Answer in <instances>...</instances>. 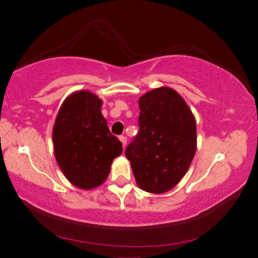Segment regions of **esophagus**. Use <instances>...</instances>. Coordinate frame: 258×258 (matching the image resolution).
<instances>
[{"label":"esophagus","instance_id":"obj_1","mask_svg":"<svg viewBox=\"0 0 258 258\" xmlns=\"http://www.w3.org/2000/svg\"><path fill=\"white\" fill-rule=\"evenodd\" d=\"M119 140H120L121 145H123V148H125L126 147V143H127V141H126V138L121 135V137H119Z\"/></svg>","mask_w":258,"mask_h":258}]
</instances>
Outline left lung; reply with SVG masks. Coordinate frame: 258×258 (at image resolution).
Listing matches in <instances>:
<instances>
[{
	"label": "left lung",
	"instance_id": "8db88e82",
	"mask_svg": "<svg viewBox=\"0 0 258 258\" xmlns=\"http://www.w3.org/2000/svg\"><path fill=\"white\" fill-rule=\"evenodd\" d=\"M140 131L125 151L140 189L164 194L189 169L197 150L191 109L175 90L157 87L139 99Z\"/></svg>",
	"mask_w": 258,
	"mask_h": 258
}]
</instances>
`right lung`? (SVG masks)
Wrapping results in <instances>:
<instances>
[{
    "label": "right lung",
    "instance_id": "1",
    "mask_svg": "<svg viewBox=\"0 0 258 258\" xmlns=\"http://www.w3.org/2000/svg\"><path fill=\"white\" fill-rule=\"evenodd\" d=\"M102 100L89 90L64 99L52 130L54 156L73 185L92 190L110 173L112 160L121 155V142L108 128Z\"/></svg>",
    "mask_w": 258,
    "mask_h": 258
}]
</instances>
